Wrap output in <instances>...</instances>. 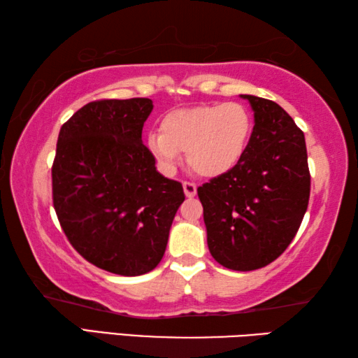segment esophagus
<instances>
[{
	"instance_id": "obj_1",
	"label": "esophagus",
	"mask_w": 358,
	"mask_h": 358,
	"mask_svg": "<svg viewBox=\"0 0 358 358\" xmlns=\"http://www.w3.org/2000/svg\"><path fill=\"white\" fill-rule=\"evenodd\" d=\"M183 189H185L186 197H194L197 194V186L194 185V183H191V181H185Z\"/></svg>"
}]
</instances>
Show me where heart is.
<instances>
[{
    "label": "heart",
    "mask_w": 358,
    "mask_h": 358,
    "mask_svg": "<svg viewBox=\"0 0 358 358\" xmlns=\"http://www.w3.org/2000/svg\"><path fill=\"white\" fill-rule=\"evenodd\" d=\"M254 129L250 108L238 102L197 106L169 112L161 132H150L147 147L167 171L187 151V164L201 177L227 173L246 153Z\"/></svg>",
    "instance_id": "obj_1"
}]
</instances>
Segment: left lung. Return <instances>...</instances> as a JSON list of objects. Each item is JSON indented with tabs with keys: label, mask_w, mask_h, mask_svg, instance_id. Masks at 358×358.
Listing matches in <instances>:
<instances>
[{
	"label": "left lung",
	"mask_w": 358,
	"mask_h": 358,
	"mask_svg": "<svg viewBox=\"0 0 358 358\" xmlns=\"http://www.w3.org/2000/svg\"><path fill=\"white\" fill-rule=\"evenodd\" d=\"M250 101L254 129L246 153L227 173L197 187L207 243L230 270L262 268L286 251L310 201L305 134L276 102Z\"/></svg>",
	"instance_id": "8db88e82"
}]
</instances>
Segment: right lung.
I'll return each mask as SVG.
<instances>
[{"instance_id":"obj_1","label":"right lung","mask_w":358,"mask_h":358,"mask_svg":"<svg viewBox=\"0 0 358 358\" xmlns=\"http://www.w3.org/2000/svg\"><path fill=\"white\" fill-rule=\"evenodd\" d=\"M148 98L83 106L59 129L53 207L66 237L90 264L121 276L156 268L185 201L183 186L156 171L142 142Z\"/></svg>"}]
</instances>
